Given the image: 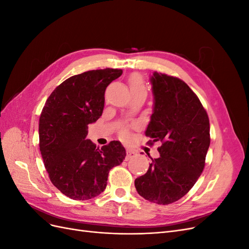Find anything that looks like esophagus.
I'll return each instance as SVG.
<instances>
[{
	"label": "esophagus",
	"mask_w": 249,
	"mask_h": 249,
	"mask_svg": "<svg viewBox=\"0 0 249 249\" xmlns=\"http://www.w3.org/2000/svg\"><path fill=\"white\" fill-rule=\"evenodd\" d=\"M135 156H136V152H134L133 149H126V157H125L126 160L132 159V158H134Z\"/></svg>",
	"instance_id": "esophagus-1"
}]
</instances>
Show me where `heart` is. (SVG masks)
Masks as SVG:
<instances>
[{
	"mask_svg": "<svg viewBox=\"0 0 249 249\" xmlns=\"http://www.w3.org/2000/svg\"><path fill=\"white\" fill-rule=\"evenodd\" d=\"M129 83H130L131 90L144 89V83H143V79L138 73L132 74V76L130 77ZM120 136H122L124 139H126L127 137H129V132H127V130L124 129V130H122V132H120Z\"/></svg>",
	"mask_w": 249,
	"mask_h": 249,
	"instance_id": "obj_1",
	"label": "heart"
}]
</instances>
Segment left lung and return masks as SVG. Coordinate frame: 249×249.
Instances as JSON below:
<instances>
[{
	"label": "left lung",
	"instance_id": "obj_1",
	"mask_svg": "<svg viewBox=\"0 0 249 249\" xmlns=\"http://www.w3.org/2000/svg\"><path fill=\"white\" fill-rule=\"evenodd\" d=\"M154 111L145 135L148 144L160 141V157L149 164L144 176L135 179L143 198L169 205L182 198L205 168L210 146L207 111L191 88L178 78L153 73Z\"/></svg>",
	"mask_w": 249,
	"mask_h": 249
}]
</instances>
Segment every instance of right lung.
<instances>
[{
    "label": "right lung",
    "mask_w": 249,
    "mask_h": 249,
    "mask_svg": "<svg viewBox=\"0 0 249 249\" xmlns=\"http://www.w3.org/2000/svg\"><path fill=\"white\" fill-rule=\"evenodd\" d=\"M123 71L105 69L76 74L56 87L39 118V148L51 182L74 200L91 199L107 186L109 171L122 164L119 141L101 148L86 139L88 124L102 116L105 91Z\"/></svg>",
    "instance_id": "obj_1"
}]
</instances>
